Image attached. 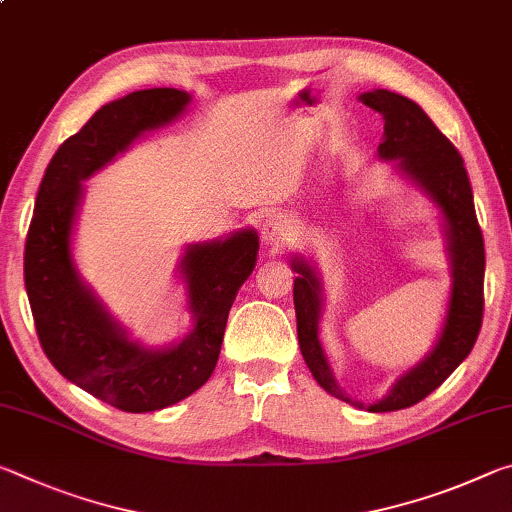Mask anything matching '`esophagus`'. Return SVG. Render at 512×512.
I'll use <instances>...</instances> for the list:
<instances>
[{
    "label": "esophagus",
    "instance_id": "1",
    "mask_svg": "<svg viewBox=\"0 0 512 512\" xmlns=\"http://www.w3.org/2000/svg\"><path fill=\"white\" fill-rule=\"evenodd\" d=\"M298 237V223L291 216L273 214L262 225V239L271 246H287Z\"/></svg>",
    "mask_w": 512,
    "mask_h": 512
}]
</instances>
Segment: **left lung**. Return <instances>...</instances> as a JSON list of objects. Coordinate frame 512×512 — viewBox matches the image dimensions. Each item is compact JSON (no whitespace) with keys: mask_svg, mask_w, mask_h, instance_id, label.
<instances>
[{"mask_svg":"<svg viewBox=\"0 0 512 512\" xmlns=\"http://www.w3.org/2000/svg\"><path fill=\"white\" fill-rule=\"evenodd\" d=\"M361 101L384 119V142L379 144V158L397 160L404 176L415 180L445 214L449 253L454 264V289L443 334L429 357L397 379L393 391L384 400L363 406L341 391L327 366L318 341L320 282L314 268L302 257H293L291 262L293 271L298 273L293 280V302H296L302 357L318 384L329 395L359 409L386 413L409 409L424 400L472 352L483 323L485 248L481 225L474 212L472 185L456 146L438 131L418 103L402 94L372 90L361 94Z\"/></svg>","mask_w":512,"mask_h":512,"instance_id":"8db88e82","label":"left lung"}]
</instances>
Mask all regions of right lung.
I'll list each match as a JSON object with an SVG mask.
<instances>
[{"label": "right lung", "mask_w": 512, "mask_h": 512, "mask_svg": "<svg viewBox=\"0 0 512 512\" xmlns=\"http://www.w3.org/2000/svg\"><path fill=\"white\" fill-rule=\"evenodd\" d=\"M187 103V92L153 88L94 112L51 158L24 246V284L47 359L72 384L126 413L167 409L210 379L230 307L257 259L259 241L253 230L187 248L180 268L194 327L167 350H144L128 341L76 275L69 246L81 180L144 131L180 115Z\"/></svg>", "instance_id": "1"}]
</instances>
